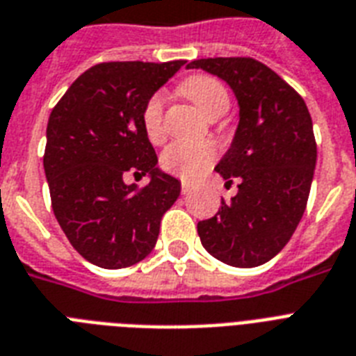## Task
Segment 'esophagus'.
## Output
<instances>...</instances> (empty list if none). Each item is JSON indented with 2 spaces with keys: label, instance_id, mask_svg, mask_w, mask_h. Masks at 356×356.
Segmentation results:
<instances>
[{
  "label": "esophagus",
  "instance_id": "obj_1",
  "mask_svg": "<svg viewBox=\"0 0 356 356\" xmlns=\"http://www.w3.org/2000/svg\"><path fill=\"white\" fill-rule=\"evenodd\" d=\"M190 190H192V184L186 183V181H183V183H181V192H183V194H188Z\"/></svg>",
  "mask_w": 356,
  "mask_h": 356
}]
</instances>
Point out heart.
<instances>
[{
    "instance_id": "1",
    "label": "heart",
    "mask_w": 356,
    "mask_h": 356,
    "mask_svg": "<svg viewBox=\"0 0 356 356\" xmlns=\"http://www.w3.org/2000/svg\"><path fill=\"white\" fill-rule=\"evenodd\" d=\"M179 90L186 96L207 118H220L227 113L229 92L222 81L211 75H192L181 83ZM142 127L153 144L166 138L164 129V96L155 92L142 108ZM218 159V147L212 142H173L161 155V168L184 181L200 179Z\"/></svg>"
}]
</instances>
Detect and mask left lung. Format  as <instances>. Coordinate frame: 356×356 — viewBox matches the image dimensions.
Wrapping results in <instances>:
<instances>
[{
    "instance_id": "obj_1",
    "label": "left lung",
    "mask_w": 356,
    "mask_h": 356,
    "mask_svg": "<svg viewBox=\"0 0 356 356\" xmlns=\"http://www.w3.org/2000/svg\"><path fill=\"white\" fill-rule=\"evenodd\" d=\"M225 81L240 108L231 147L216 164L238 194L197 223L203 248L225 264L254 268L271 260L303 218L316 168L312 118L303 97L266 64L249 57L186 64Z\"/></svg>"
}]
</instances>
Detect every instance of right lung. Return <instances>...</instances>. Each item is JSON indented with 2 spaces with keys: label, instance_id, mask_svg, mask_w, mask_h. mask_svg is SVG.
Instances as JSON below:
<instances>
[{
  "label": "right lung",
  "instance_id": "1",
  "mask_svg": "<svg viewBox=\"0 0 356 356\" xmlns=\"http://www.w3.org/2000/svg\"><path fill=\"white\" fill-rule=\"evenodd\" d=\"M184 60L102 63L86 70L49 114L46 172L51 207L75 251L105 270L127 268L155 248L181 183L156 166L142 108ZM147 172L144 189L122 173Z\"/></svg>",
  "mask_w": 356,
  "mask_h": 356
}]
</instances>
